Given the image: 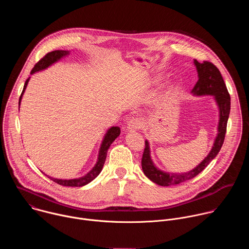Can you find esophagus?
Segmentation results:
<instances>
[{
  "mask_svg": "<svg viewBox=\"0 0 249 249\" xmlns=\"http://www.w3.org/2000/svg\"><path fill=\"white\" fill-rule=\"evenodd\" d=\"M142 125H143V122L140 118H131L128 122H127V130L129 131H136L139 130Z\"/></svg>",
  "mask_w": 249,
  "mask_h": 249,
  "instance_id": "esophagus-1",
  "label": "esophagus"
}]
</instances>
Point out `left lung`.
<instances>
[{"mask_svg":"<svg viewBox=\"0 0 249 249\" xmlns=\"http://www.w3.org/2000/svg\"><path fill=\"white\" fill-rule=\"evenodd\" d=\"M194 64L198 72V82L196 83L192 92L196 95H214L220 108V121L218 126V136L216 137L214 146L205 160L195 168L184 173H167L157 168L151 160L150 147L148 141L145 142V149L142 157V168L145 175L153 182L160 186H169L179 184L197 176L207 165L219 154L227 132V124L231 111V96L221 75L219 69L209 61L203 63L194 60Z\"/></svg>","mask_w":249,"mask_h":249,"instance_id":"1","label":"left lung"}]
</instances>
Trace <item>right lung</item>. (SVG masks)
<instances>
[{"mask_svg":"<svg viewBox=\"0 0 249 249\" xmlns=\"http://www.w3.org/2000/svg\"><path fill=\"white\" fill-rule=\"evenodd\" d=\"M69 54V51H65V50H55V51H52V52H49L47 53L43 58H41L36 64H35V66L33 67V69L31 70L30 74H33L35 72H38V71H41V70H44L46 68H48L50 65H52L53 63L57 62L58 60H60L62 57L66 56ZM28 81L29 79H27L25 81V84H24V87H23V89H22V92L20 94V97H19V101H18V104H20V100H21V96L26 89V86L28 84ZM120 135V128L119 127H111L107 133H106V135L104 136V139L102 141L101 143V147H100V150H99V155H98V159H97V161L95 163V165L93 166V168L89 172L87 173L85 176L83 177H80V178H76V179H58V178H53V177H50L48 176V178H50L51 180H53L54 182L60 184V185H63V186H71V187H81V186H84L88 183H89L90 181H92L95 177L100 173V171L102 170V167H103V164H104V161H105V159H106V155H107V150L109 149L110 145L112 144V142Z\"/></svg>","mask_w":249,"mask_h":249,"instance_id":"right-lung-1","label":"right lung"}]
</instances>
